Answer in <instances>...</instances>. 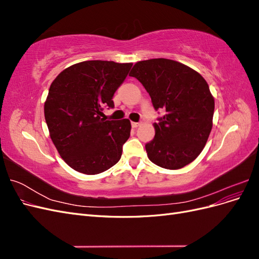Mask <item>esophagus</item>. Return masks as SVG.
I'll return each mask as SVG.
<instances>
[{
    "label": "esophagus",
    "mask_w": 259,
    "mask_h": 259,
    "mask_svg": "<svg viewBox=\"0 0 259 259\" xmlns=\"http://www.w3.org/2000/svg\"><path fill=\"white\" fill-rule=\"evenodd\" d=\"M138 126H139V123H138V122H132V127L136 128V127H138Z\"/></svg>",
    "instance_id": "1"
}]
</instances>
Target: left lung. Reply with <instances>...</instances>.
I'll return each instance as SVG.
<instances>
[{
    "mask_svg": "<svg viewBox=\"0 0 259 259\" xmlns=\"http://www.w3.org/2000/svg\"><path fill=\"white\" fill-rule=\"evenodd\" d=\"M130 76L144 85L156 111L154 138L146 144L148 158L167 169L182 168L204 148L213 126L215 103L203 76L178 61L154 58L138 61Z\"/></svg>",
    "mask_w": 259,
    "mask_h": 259,
    "instance_id": "obj_1",
    "label": "left lung"
}]
</instances>
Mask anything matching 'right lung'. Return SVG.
<instances>
[{"instance_id": "add662e5", "label": "right lung", "mask_w": 259, "mask_h": 259, "mask_svg": "<svg viewBox=\"0 0 259 259\" xmlns=\"http://www.w3.org/2000/svg\"><path fill=\"white\" fill-rule=\"evenodd\" d=\"M133 64L82 61L60 72L51 84L44 105L50 135L64 161L74 170L95 175L119 162L131 135V122L106 120L104 108Z\"/></svg>"}]
</instances>
